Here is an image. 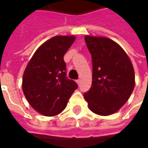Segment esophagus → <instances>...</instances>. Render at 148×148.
<instances>
[{"mask_svg": "<svg viewBox=\"0 0 148 148\" xmlns=\"http://www.w3.org/2000/svg\"><path fill=\"white\" fill-rule=\"evenodd\" d=\"M77 85H78V86L80 85V84H81V80H80V79H78V80L77 81Z\"/></svg>", "mask_w": 148, "mask_h": 148, "instance_id": "obj_1", "label": "esophagus"}]
</instances>
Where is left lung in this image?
I'll return each mask as SVG.
<instances>
[{
  "label": "left lung",
  "mask_w": 148,
  "mask_h": 148,
  "mask_svg": "<svg viewBox=\"0 0 148 148\" xmlns=\"http://www.w3.org/2000/svg\"><path fill=\"white\" fill-rule=\"evenodd\" d=\"M92 56V86L84 97L95 114L109 116L116 112L129 99L135 87V72L124 49L103 36H86Z\"/></svg>",
  "instance_id": "8db88e82"
}]
</instances>
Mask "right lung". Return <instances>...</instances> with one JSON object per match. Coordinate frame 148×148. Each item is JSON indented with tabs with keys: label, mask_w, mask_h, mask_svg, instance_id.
<instances>
[{
	"label": "right lung",
	"mask_w": 148,
	"mask_h": 148,
	"mask_svg": "<svg viewBox=\"0 0 148 148\" xmlns=\"http://www.w3.org/2000/svg\"><path fill=\"white\" fill-rule=\"evenodd\" d=\"M74 36H57L39 46L25 68L22 90L27 102L40 114L54 116L63 111L77 88L66 77L63 57Z\"/></svg>",
	"instance_id": "right-lung-1"
}]
</instances>
